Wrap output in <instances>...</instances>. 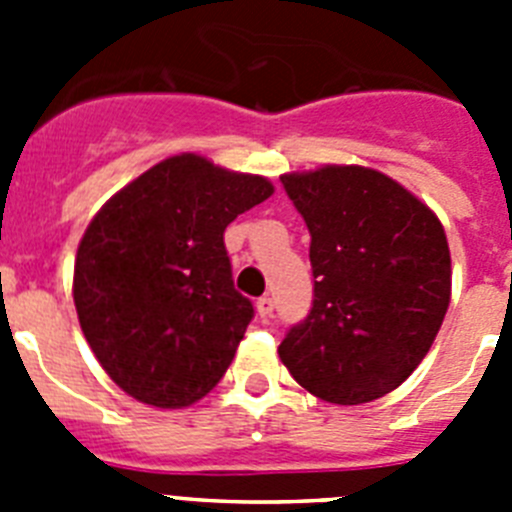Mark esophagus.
<instances>
[{
	"instance_id": "34e87169",
	"label": "esophagus",
	"mask_w": 512,
	"mask_h": 512,
	"mask_svg": "<svg viewBox=\"0 0 512 512\" xmlns=\"http://www.w3.org/2000/svg\"><path fill=\"white\" fill-rule=\"evenodd\" d=\"M271 310H274V300H271V297H259V300H256V312H259V318H269Z\"/></svg>"
}]
</instances>
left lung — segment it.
I'll list each match as a JSON object with an SVG mask.
<instances>
[{"mask_svg": "<svg viewBox=\"0 0 512 512\" xmlns=\"http://www.w3.org/2000/svg\"><path fill=\"white\" fill-rule=\"evenodd\" d=\"M282 184L310 230L315 300L279 359L320 400H379L418 369L449 310L441 220L369 166L325 164L282 174Z\"/></svg>", "mask_w": 512, "mask_h": 512, "instance_id": "8db88e82", "label": "left lung"}]
</instances>
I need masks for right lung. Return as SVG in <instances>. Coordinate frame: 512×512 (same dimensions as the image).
I'll return each mask as SVG.
<instances>
[{"label":"right lung","instance_id":"obj_1","mask_svg":"<svg viewBox=\"0 0 512 512\" xmlns=\"http://www.w3.org/2000/svg\"><path fill=\"white\" fill-rule=\"evenodd\" d=\"M271 194L266 176L179 153L99 207L76 251L74 305L122 392L182 410L223 379L253 318L233 289L223 233Z\"/></svg>","mask_w":512,"mask_h":512}]
</instances>
